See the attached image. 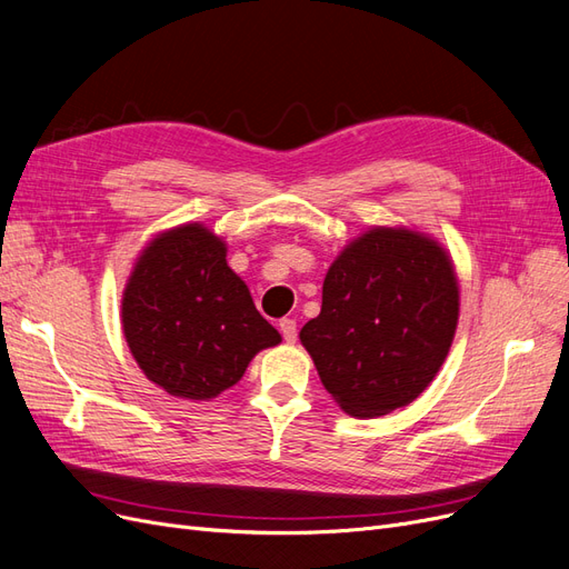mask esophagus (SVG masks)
<instances>
[{"mask_svg": "<svg viewBox=\"0 0 569 569\" xmlns=\"http://www.w3.org/2000/svg\"><path fill=\"white\" fill-rule=\"evenodd\" d=\"M280 332H282V337H284L287 343H295V341H297V320L282 318V320H280Z\"/></svg>", "mask_w": 569, "mask_h": 569, "instance_id": "esophagus-1", "label": "esophagus"}]
</instances>
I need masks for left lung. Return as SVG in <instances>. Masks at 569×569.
Listing matches in <instances>:
<instances>
[{"label":"left lung","instance_id":"8db88e82","mask_svg":"<svg viewBox=\"0 0 569 569\" xmlns=\"http://www.w3.org/2000/svg\"><path fill=\"white\" fill-rule=\"evenodd\" d=\"M458 316V274L443 244L406 226H372L332 261L320 316L299 339L339 408L377 418L432 385Z\"/></svg>","mask_w":569,"mask_h":569}]
</instances>
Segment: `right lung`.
Segmentation results:
<instances>
[{
	"label": "right lung",
	"mask_w": 569,
	"mask_h": 569,
	"mask_svg": "<svg viewBox=\"0 0 569 569\" xmlns=\"http://www.w3.org/2000/svg\"><path fill=\"white\" fill-rule=\"evenodd\" d=\"M226 256V239L182 222L149 239L126 282L120 322L130 353L147 380L178 399H216L258 351L282 341Z\"/></svg>",
	"instance_id": "obj_1"
}]
</instances>
